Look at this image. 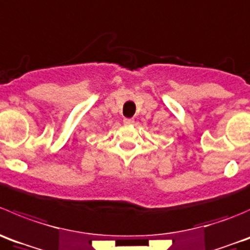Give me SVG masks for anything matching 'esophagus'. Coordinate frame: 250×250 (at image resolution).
<instances>
[{"label": "esophagus", "instance_id": "34e87169", "mask_svg": "<svg viewBox=\"0 0 250 250\" xmlns=\"http://www.w3.org/2000/svg\"><path fill=\"white\" fill-rule=\"evenodd\" d=\"M133 119H128V118H125L124 119V124L125 125H131V124H133Z\"/></svg>", "mask_w": 250, "mask_h": 250}]
</instances>
